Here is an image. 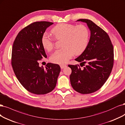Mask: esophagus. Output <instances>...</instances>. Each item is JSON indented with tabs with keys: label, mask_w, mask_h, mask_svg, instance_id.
<instances>
[{
	"label": "esophagus",
	"mask_w": 125,
	"mask_h": 125,
	"mask_svg": "<svg viewBox=\"0 0 125 125\" xmlns=\"http://www.w3.org/2000/svg\"><path fill=\"white\" fill-rule=\"evenodd\" d=\"M60 67H61V68L62 69H63L64 68H65L66 67H67V66L66 65V64H61V66H60Z\"/></svg>",
	"instance_id": "34e87169"
}]
</instances>
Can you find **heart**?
I'll return each mask as SVG.
<instances>
[{"mask_svg": "<svg viewBox=\"0 0 125 125\" xmlns=\"http://www.w3.org/2000/svg\"><path fill=\"white\" fill-rule=\"evenodd\" d=\"M51 32L57 40L62 39V48L56 51L51 55V62L62 64L67 62L73 55L82 54L86 49L89 40V31L83 25L70 24H57L51 30ZM55 40L49 34L45 33L41 38V43L47 51H51L54 47Z\"/></svg>", "mask_w": 125, "mask_h": 125, "instance_id": "b5f03b06", "label": "heart"}]
</instances>
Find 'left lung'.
<instances>
[{
  "instance_id": "8db88e82",
  "label": "left lung",
  "mask_w": 125,
  "mask_h": 125,
  "mask_svg": "<svg viewBox=\"0 0 125 125\" xmlns=\"http://www.w3.org/2000/svg\"><path fill=\"white\" fill-rule=\"evenodd\" d=\"M87 24L90 37L86 49L76 61L79 64L68 65L72 72L70 80L72 87L82 94L93 93L99 89L105 83L112 70L114 63V49L107 33L93 21L80 19ZM83 64V66L81 65Z\"/></svg>"
}]
</instances>
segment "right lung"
Segmentation results:
<instances>
[{
  "label": "right lung",
  "instance_id": "add662e5",
  "mask_svg": "<svg viewBox=\"0 0 125 125\" xmlns=\"http://www.w3.org/2000/svg\"><path fill=\"white\" fill-rule=\"evenodd\" d=\"M53 24L36 21L19 32L13 42L11 64L20 83L28 92L36 94H48L55 88L61 67L48 63L45 68L39 66V61L47 56L41 43L46 28Z\"/></svg>",
  "mask_w": 125,
  "mask_h": 125
}]
</instances>
